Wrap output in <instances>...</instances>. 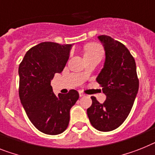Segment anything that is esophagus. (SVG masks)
I'll list each match as a JSON object with an SVG mask.
<instances>
[{
	"label": "esophagus",
	"mask_w": 155,
	"mask_h": 155,
	"mask_svg": "<svg viewBox=\"0 0 155 155\" xmlns=\"http://www.w3.org/2000/svg\"><path fill=\"white\" fill-rule=\"evenodd\" d=\"M79 96H80L81 97H84V96H85V94H84L83 93H81V92H79Z\"/></svg>",
	"instance_id": "esophagus-1"
}]
</instances>
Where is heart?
I'll return each instance as SVG.
<instances>
[{
	"instance_id": "b5f03b06",
	"label": "heart",
	"mask_w": 155,
	"mask_h": 155,
	"mask_svg": "<svg viewBox=\"0 0 155 155\" xmlns=\"http://www.w3.org/2000/svg\"><path fill=\"white\" fill-rule=\"evenodd\" d=\"M102 50L101 48L97 44L90 43L87 45L85 48V57L86 56L93 55H101Z\"/></svg>"
}]
</instances>
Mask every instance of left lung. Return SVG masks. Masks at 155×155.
Segmentation results:
<instances>
[{"instance_id":"left-lung-1","label":"left lung","mask_w":155,"mask_h":155,"mask_svg":"<svg viewBox=\"0 0 155 155\" xmlns=\"http://www.w3.org/2000/svg\"><path fill=\"white\" fill-rule=\"evenodd\" d=\"M105 52L104 67L97 78L106 100L101 104L92 97L87 115L92 126L110 131L120 126L128 116L139 90L134 58L123 43L108 35H99Z\"/></svg>"}]
</instances>
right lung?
<instances>
[{
  "instance_id": "right-lung-1",
  "label": "right lung",
  "mask_w": 155,
  "mask_h": 155,
  "mask_svg": "<svg viewBox=\"0 0 155 155\" xmlns=\"http://www.w3.org/2000/svg\"><path fill=\"white\" fill-rule=\"evenodd\" d=\"M72 44L44 42L31 47L19 66L20 102L35 127L47 135L63 132L70 122V108L78 100V92L53 93L51 81L62 72Z\"/></svg>"
}]
</instances>
